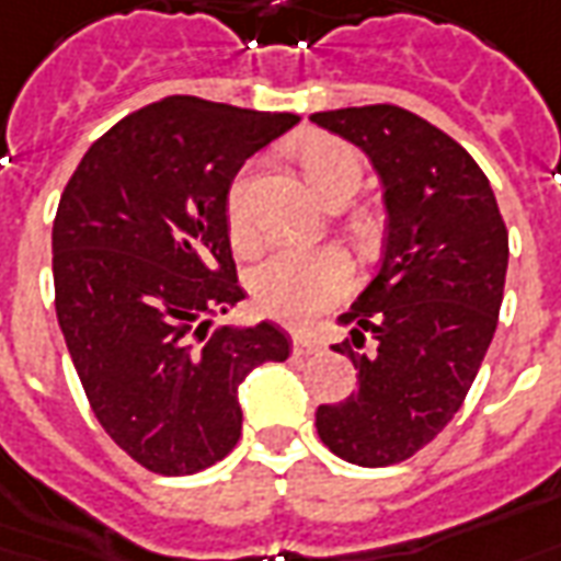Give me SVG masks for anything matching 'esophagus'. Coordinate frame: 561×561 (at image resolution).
Here are the masks:
<instances>
[{"mask_svg":"<svg viewBox=\"0 0 561 561\" xmlns=\"http://www.w3.org/2000/svg\"><path fill=\"white\" fill-rule=\"evenodd\" d=\"M323 347V342L318 335L312 333H297L294 335V354L297 356H309V354H318Z\"/></svg>","mask_w":561,"mask_h":561,"instance_id":"34e87169","label":"esophagus"}]
</instances>
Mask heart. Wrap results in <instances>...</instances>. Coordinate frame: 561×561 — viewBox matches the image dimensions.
Wrapping results in <instances>:
<instances>
[{"label": "heart", "mask_w": 561, "mask_h": 561, "mask_svg": "<svg viewBox=\"0 0 561 561\" xmlns=\"http://www.w3.org/2000/svg\"><path fill=\"white\" fill-rule=\"evenodd\" d=\"M306 181L323 202H344L363 181V157L354 145L335 136H312L297 148ZM228 234L238 249L255 238L249 214V172L234 178L226 202ZM351 264L335 249H276L249 276V291L259 312L285 323H309L351 291Z\"/></svg>", "instance_id": "heart-1"}]
</instances>
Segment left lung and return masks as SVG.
<instances>
[{"mask_svg":"<svg viewBox=\"0 0 561 561\" xmlns=\"http://www.w3.org/2000/svg\"><path fill=\"white\" fill-rule=\"evenodd\" d=\"M318 127L363 148L383 181V264L339 321L333 351L359 371L356 392L321 404L323 446L359 467L413 458L449 425L500 321L508 231L491 181L449 133L375 103L314 112Z\"/></svg>","mask_w":561,"mask_h":561,"instance_id":"left-lung-1","label":"left lung"}]
</instances>
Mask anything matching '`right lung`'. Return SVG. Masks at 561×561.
<instances>
[{"instance_id": "1", "label": "right lung", "mask_w": 561, "mask_h": 561, "mask_svg": "<svg viewBox=\"0 0 561 561\" xmlns=\"http://www.w3.org/2000/svg\"><path fill=\"white\" fill-rule=\"evenodd\" d=\"M300 122L175 94L110 127L70 175L53 222L56 314L94 416L157 476L207 470L238 446V386L285 363L276 323L210 321L243 300L228 186Z\"/></svg>"}]
</instances>
